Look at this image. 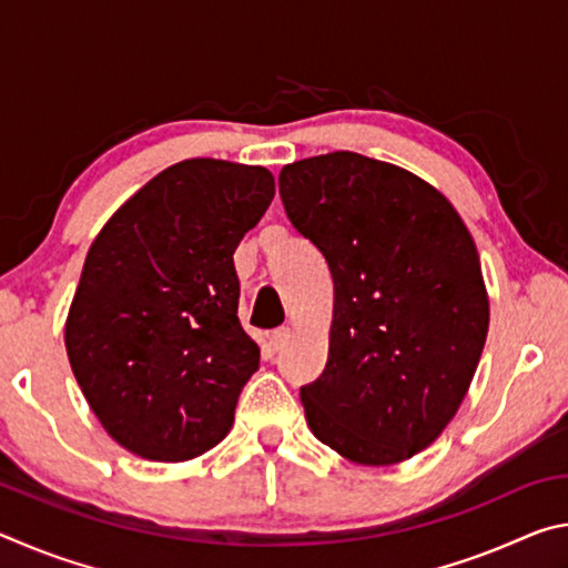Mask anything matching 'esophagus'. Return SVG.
<instances>
[{"label":"esophagus","instance_id":"1","mask_svg":"<svg viewBox=\"0 0 568 568\" xmlns=\"http://www.w3.org/2000/svg\"><path fill=\"white\" fill-rule=\"evenodd\" d=\"M291 338H293L291 328H277V331H273L271 338H267V345H271L273 353H277V351H283L287 343H291Z\"/></svg>","mask_w":568,"mask_h":568}]
</instances>
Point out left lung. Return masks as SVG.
Returning a JSON list of instances; mask_svg holds the SVG:
<instances>
[{
  "label": "left lung",
  "instance_id": "8db88e82",
  "mask_svg": "<svg viewBox=\"0 0 568 568\" xmlns=\"http://www.w3.org/2000/svg\"><path fill=\"white\" fill-rule=\"evenodd\" d=\"M293 227L333 275L328 363L301 388L321 444L361 466H393L444 434L488 333L474 237L426 180L358 152L281 170Z\"/></svg>",
  "mask_w": 568,
  "mask_h": 568
}]
</instances>
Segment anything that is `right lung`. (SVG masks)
Wrapping results in <instances>:
<instances>
[{
  "label": "right lung",
  "mask_w": 568,
  "mask_h": 568,
  "mask_svg": "<svg viewBox=\"0 0 568 568\" xmlns=\"http://www.w3.org/2000/svg\"><path fill=\"white\" fill-rule=\"evenodd\" d=\"M275 197L261 165L195 158L162 170L84 257L64 345L102 428L148 460H190L233 428L261 348L237 321L233 253Z\"/></svg>",
  "instance_id": "right-lung-1"
}]
</instances>
